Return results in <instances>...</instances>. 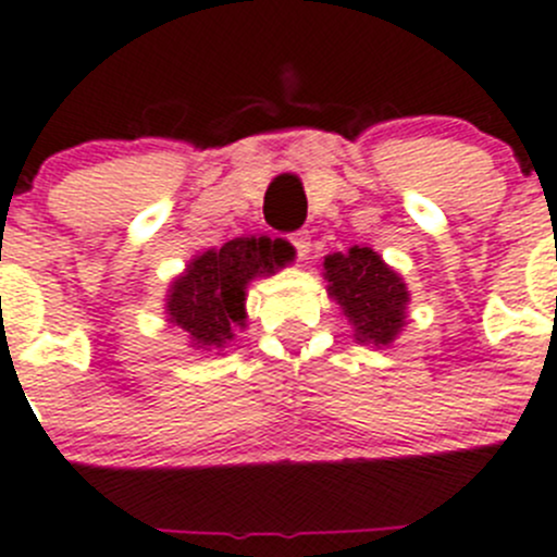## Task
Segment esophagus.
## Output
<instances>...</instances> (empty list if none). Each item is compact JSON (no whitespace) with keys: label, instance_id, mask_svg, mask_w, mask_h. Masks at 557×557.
<instances>
[{"label":"esophagus","instance_id":"34e87169","mask_svg":"<svg viewBox=\"0 0 557 557\" xmlns=\"http://www.w3.org/2000/svg\"><path fill=\"white\" fill-rule=\"evenodd\" d=\"M288 242L294 244V249H296V255H299V258H308V252H310V236H308V231L290 233Z\"/></svg>","mask_w":557,"mask_h":557}]
</instances>
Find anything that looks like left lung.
<instances>
[{"mask_svg":"<svg viewBox=\"0 0 557 557\" xmlns=\"http://www.w3.org/2000/svg\"><path fill=\"white\" fill-rule=\"evenodd\" d=\"M326 294L341 305L362 346H389L407 324L409 290L396 269L371 247H351L324 258Z\"/></svg>","mask_w":557,"mask_h":557,"instance_id":"1","label":"left lung"}]
</instances>
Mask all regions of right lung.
Instances as JSON below:
<instances>
[{"label": "right lung", "mask_w": 557, "mask_h": 557, "mask_svg": "<svg viewBox=\"0 0 557 557\" xmlns=\"http://www.w3.org/2000/svg\"><path fill=\"white\" fill-rule=\"evenodd\" d=\"M290 261L283 238H233L220 249L191 258L168 290V321L186 332L197 351L220 355L233 341V326H244V299L255 277H269Z\"/></svg>", "instance_id": "right-lung-1"}]
</instances>
